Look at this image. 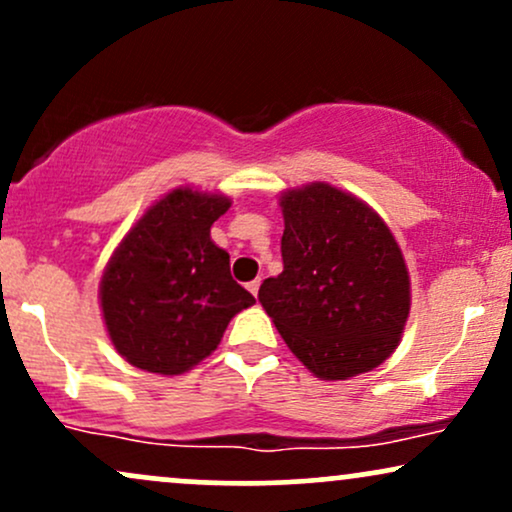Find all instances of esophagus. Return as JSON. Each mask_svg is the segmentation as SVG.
I'll return each mask as SVG.
<instances>
[{
  "label": "esophagus",
  "mask_w": 512,
  "mask_h": 512,
  "mask_svg": "<svg viewBox=\"0 0 512 512\" xmlns=\"http://www.w3.org/2000/svg\"><path fill=\"white\" fill-rule=\"evenodd\" d=\"M260 284H262V281H260V279L250 281V284H248V291L252 293V296H257V291H260Z\"/></svg>",
  "instance_id": "34e87169"
}]
</instances>
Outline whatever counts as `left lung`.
Instances as JSON below:
<instances>
[{
    "instance_id": "8db88e82",
    "label": "left lung",
    "mask_w": 512,
    "mask_h": 512,
    "mask_svg": "<svg viewBox=\"0 0 512 512\" xmlns=\"http://www.w3.org/2000/svg\"><path fill=\"white\" fill-rule=\"evenodd\" d=\"M284 272L260 303L289 349L322 380H349L397 349L411 286L395 236L361 199L327 185L281 195Z\"/></svg>"
}]
</instances>
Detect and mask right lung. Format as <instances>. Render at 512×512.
<instances>
[{
  "instance_id": "right-lung-1",
  "label": "right lung",
  "mask_w": 512,
  "mask_h": 512,
  "mask_svg": "<svg viewBox=\"0 0 512 512\" xmlns=\"http://www.w3.org/2000/svg\"><path fill=\"white\" fill-rule=\"evenodd\" d=\"M231 199L178 187L132 226L101 279L110 342L132 366L180 375L204 361L228 322L255 303L231 276L211 223Z\"/></svg>"
}]
</instances>
